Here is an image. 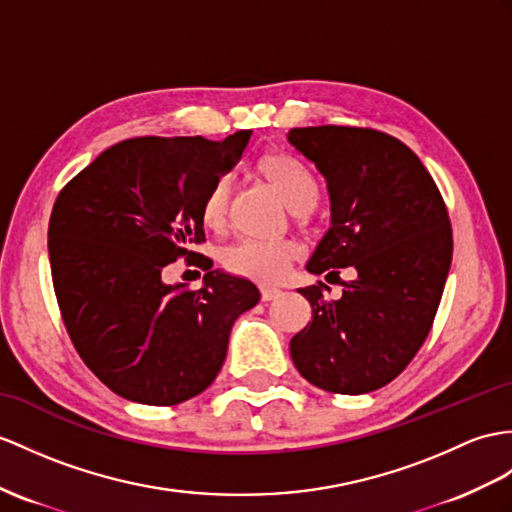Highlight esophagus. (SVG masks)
Listing matches in <instances>:
<instances>
[{
	"label": "esophagus",
	"instance_id": "esophagus-1",
	"mask_svg": "<svg viewBox=\"0 0 512 512\" xmlns=\"http://www.w3.org/2000/svg\"><path fill=\"white\" fill-rule=\"evenodd\" d=\"M280 295L282 291L273 289V286H263V289H260V299H263V302H271V299H278Z\"/></svg>",
	"mask_w": 512,
	"mask_h": 512
}]
</instances>
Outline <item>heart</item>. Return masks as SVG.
<instances>
[{"instance_id":"b5f03b06","label":"heart","mask_w":512,"mask_h":512,"mask_svg":"<svg viewBox=\"0 0 512 512\" xmlns=\"http://www.w3.org/2000/svg\"><path fill=\"white\" fill-rule=\"evenodd\" d=\"M258 171L276 186V191L293 210H310L319 199V182L302 160L291 154H265L258 160ZM234 180L230 173L208 184L199 202V219L208 230H221L230 213ZM299 256V245L293 239H239L223 247L221 263L228 271L256 282L280 280L289 265Z\"/></svg>"}]
</instances>
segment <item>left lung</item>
Returning <instances> with one entry per match:
<instances>
[{"label":"left lung","mask_w":512,"mask_h":512,"mask_svg":"<svg viewBox=\"0 0 512 512\" xmlns=\"http://www.w3.org/2000/svg\"><path fill=\"white\" fill-rule=\"evenodd\" d=\"M289 143L315 162L332 204L306 269L355 276L339 299H326L323 282L299 289L313 321L291 339V358L323 391L371 393L400 376L432 328L452 265L450 215L423 162L391 134L293 128Z\"/></svg>","instance_id":"8db88e82"}]
</instances>
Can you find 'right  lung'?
<instances>
[{
	"label": "right lung",
	"instance_id": "right-lung-1",
	"mask_svg": "<svg viewBox=\"0 0 512 512\" xmlns=\"http://www.w3.org/2000/svg\"><path fill=\"white\" fill-rule=\"evenodd\" d=\"M249 136L121 141L56 197L47 247L62 321L84 365L130 402L176 406L206 391L236 317L258 304L252 282L193 252L206 241L202 195ZM178 257L207 271L202 290L161 282Z\"/></svg>",
	"mask_w": 512,
	"mask_h": 512
}]
</instances>
